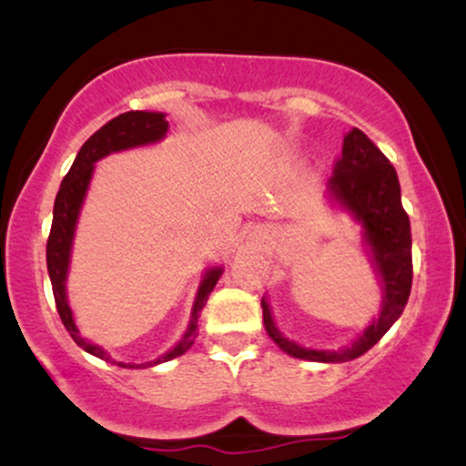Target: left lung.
Listing matches in <instances>:
<instances>
[{
    "label": "left lung",
    "instance_id": "8db88e82",
    "mask_svg": "<svg viewBox=\"0 0 466 466\" xmlns=\"http://www.w3.org/2000/svg\"><path fill=\"white\" fill-rule=\"evenodd\" d=\"M330 190L361 221L370 243L374 263L383 282V309L379 319L346 350H311L293 344L278 333L269 307L263 300V322L271 339L291 357L309 361H350L370 350L399 319L411 291V232L410 217L400 203V186L394 166L374 147L366 133L352 129L344 137L341 155L335 159Z\"/></svg>",
    "mask_w": 466,
    "mask_h": 466
}]
</instances>
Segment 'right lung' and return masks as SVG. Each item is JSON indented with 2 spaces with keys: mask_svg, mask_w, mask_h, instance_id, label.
Wrapping results in <instances>:
<instances>
[{
  "mask_svg": "<svg viewBox=\"0 0 466 466\" xmlns=\"http://www.w3.org/2000/svg\"><path fill=\"white\" fill-rule=\"evenodd\" d=\"M168 131V122L164 120V114H153V111H127L120 114L114 120L106 122L105 127H100L98 131L89 137L87 142L80 147V151L74 159L69 173L63 177L61 188H58L56 201H55V217H52V228L50 237H47V248H46V258H47V271H50L52 280V291H55V302L56 311L61 315V322L67 329V333L72 335V339L76 341L83 350L92 352V355L100 357V360H109L106 352L100 346L89 344L87 339H83L78 333L76 324H74L72 311H69L67 300H66V276H67V263H69V248H72V237H74V226H76L80 203H83L85 192H87V184L92 179L94 162H98L105 155L122 151V148L137 147V144H148L162 140L164 133ZM221 269H210L203 278L199 293H197L195 309H192V319L186 335L177 341L175 349L164 352L159 360L148 361L147 366H155V363L170 361L175 357L184 355L186 350L195 344L197 337V319H199L201 309L206 307L208 296L215 289ZM122 368H136L127 366V363H117ZM140 368V366H137Z\"/></svg>",
  "mask_w": 466,
  "mask_h": 466,
  "instance_id": "add662e5",
  "label": "right lung"
}]
</instances>
